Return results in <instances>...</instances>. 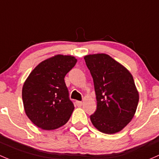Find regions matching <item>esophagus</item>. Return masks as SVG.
Masks as SVG:
<instances>
[{
	"mask_svg": "<svg viewBox=\"0 0 159 159\" xmlns=\"http://www.w3.org/2000/svg\"><path fill=\"white\" fill-rule=\"evenodd\" d=\"M76 105L80 107V106H82V105H83V102H81V101H76Z\"/></svg>",
	"mask_w": 159,
	"mask_h": 159,
	"instance_id": "obj_1",
	"label": "esophagus"
}]
</instances>
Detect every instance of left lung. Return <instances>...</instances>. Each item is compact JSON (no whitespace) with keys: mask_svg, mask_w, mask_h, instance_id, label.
Here are the masks:
<instances>
[{"mask_svg":"<svg viewBox=\"0 0 159 159\" xmlns=\"http://www.w3.org/2000/svg\"><path fill=\"white\" fill-rule=\"evenodd\" d=\"M94 83L96 110L90 120L99 132L114 134L131 122L138 106L139 95L133 76L121 63L106 53L84 57Z\"/></svg>","mask_w":159,"mask_h":159,"instance_id":"obj_1","label":"left lung"}]
</instances>
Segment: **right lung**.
<instances>
[{"instance_id": "1", "label": "right lung", "mask_w": 159, "mask_h": 159, "mask_svg": "<svg viewBox=\"0 0 159 159\" xmlns=\"http://www.w3.org/2000/svg\"><path fill=\"white\" fill-rule=\"evenodd\" d=\"M77 60L57 54L39 63L31 71L22 89L26 115L35 125L53 130L64 125L74 110L64 81Z\"/></svg>"}]
</instances>
